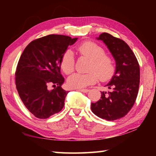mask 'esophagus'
Returning <instances> with one entry per match:
<instances>
[{
    "instance_id": "1",
    "label": "esophagus",
    "mask_w": 156,
    "mask_h": 156,
    "mask_svg": "<svg viewBox=\"0 0 156 156\" xmlns=\"http://www.w3.org/2000/svg\"><path fill=\"white\" fill-rule=\"evenodd\" d=\"M77 90L79 91L83 92V93H87V92L89 91L88 89H78Z\"/></svg>"
}]
</instances>
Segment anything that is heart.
Returning a JSON list of instances; mask_svg holds the SVG:
<instances>
[{"instance_id": "obj_1", "label": "heart", "mask_w": 156, "mask_h": 156, "mask_svg": "<svg viewBox=\"0 0 156 156\" xmlns=\"http://www.w3.org/2000/svg\"><path fill=\"white\" fill-rule=\"evenodd\" d=\"M81 56L90 60L87 73H76L67 79V84L71 87L83 88L94 84L100 80H109L115 72V62L112 56L106 54L101 46L91 41L84 42L77 47ZM60 67L66 74H70L75 68V59L73 52L68 49L61 58Z\"/></svg>"}]
</instances>
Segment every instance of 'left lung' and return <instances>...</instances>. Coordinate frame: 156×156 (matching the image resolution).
Wrapping results in <instances>:
<instances>
[{
	"instance_id": "8db88e82",
	"label": "left lung",
	"mask_w": 156,
	"mask_h": 156,
	"mask_svg": "<svg viewBox=\"0 0 156 156\" xmlns=\"http://www.w3.org/2000/svg\"><path fill=\"white\" fill-rule=\"evenodd\" d=\"M115 60L116 69L101 98L92 103V112L102 119L115 120L124 117L133 107L140 84V66L133 51L125 41L108 33L100 35Z\"/></svg>"
}]
</instances>
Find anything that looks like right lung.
<instances>
[{"instance_id":"obj_1","label":"right lung","mask_w":156,"mask_h":156,"mask_svg":"<svg viewBox=\"0 0 156 156\" xmlns=\"http://www.w3.org/2000/svg\"><path fill=\"white\" fill-rule=\"evenodd\" d=\"M77 39L56 34L43 36L31 41L20 56L16 86L26 108L39 119H47L64 107L68 91L61 87L65 78L60 73V60ZM49 84L55 87L49 90Z\"/></svg>"}]
</instances>
